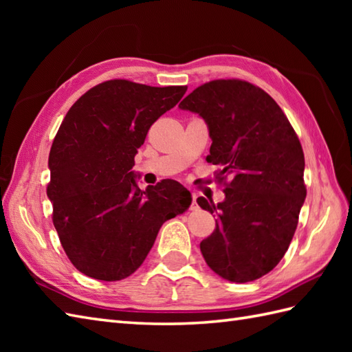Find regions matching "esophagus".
Segmentation results:
<instances>
[{"label": "esophagus", "mask_w": 352, "mask_h": 352, "mask_svg": "<svg viewBox=\"0 0 352 352\" xmlns=\"http://www.w3.org/2000/svg\"><path fill=\"white\" fill-rule=\"evenodd\" d=\"M192 210H197L198 208V203H197V195H192V204H190Z\"/></svg>", "instance_id": "1"}]
</instances>
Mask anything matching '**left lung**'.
Segmentation results:
<instances>
[{
    "label": "left lung",
    "instance_id": "left-lung-1",
    "mask_svg": "<svg viewBox=\"0 0 352 352\" xmlns=\"http://www.w3.org/2000/svg\"><path fill=\"white\" fill-rule=\"evenodd\" d=\"M204 119L212 138L207 162L219 166L226 199L214 204L216 228L199 243L213 272L248 283L271 272L286 254L304 204V153L278 104L243 80H213L178 106Z\"/></svg>",
    "mask_w": 352,
    "mask_h": 352
}]
</instances>
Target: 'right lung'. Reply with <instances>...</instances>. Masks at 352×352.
<instances>
[{
	"label": "right lung",
	"instance_id": "obj_1",
	"mask_svg": "<svg viewBox=\"0 0 352 352\" xmlns=\"http://www.w3.org/2000/svg\"><path fill=\"white\" fill-rule=\"evenodd\" d=\"M186 91L109 80L66 113L50 151L47 195L60 243L81 274L102 281L130 276L163 223L189 208L190 192L178 182L144 192L131 170L149 126Z\"/></svg>",
	"mask_w": 352,
	"mask_h": 352
}]
</instances>
